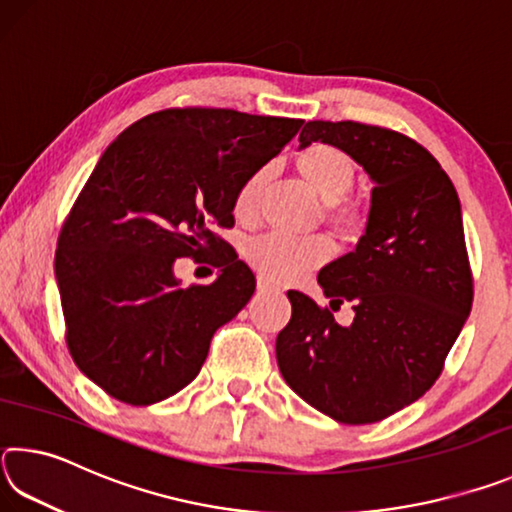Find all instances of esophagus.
<instances>
[{"instance_id":"34e87169","label":"esophagus","mask_w":512,"mask_h":512,"mask_svg":"<svg viewBox=\"0 0 512 512\" xmlns=\"http://www.w3.org/2000/svg\"><path fill=\"white\" fill-rule=\"evenodd\" d=\"M271 289H273V284H271V282H266L264 277H259V280H257V291H262V293H264V291H271Z\"/></svg>"}]
</instances>
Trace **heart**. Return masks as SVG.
Segmentation results:
<instances>
[{"mask_svg":"<svg viewBox=\"0 0 512 512\" xmlns=\"http://www.w3.org/2000/svg\"><path fill=\"white\" fill-rule=\"evenodd\" d=\"M296 171L302 183L325 201V223L332 235L341 241H357L363 232V216L352 203L343 201V194L357 178V167L345 151L332 144H309L296 155ZM264 187V171H257L235 196L237 221L255 223L259 216V196ZM332 248L323 237L289 239L282 235H259L244 244L246 262L259 277L273 284L298 282L311 271L323 266Z\"/></svg>","mask_w":512,"mask_h":512,"instance_id":"obj_1","label":"heart"}]
</instances>
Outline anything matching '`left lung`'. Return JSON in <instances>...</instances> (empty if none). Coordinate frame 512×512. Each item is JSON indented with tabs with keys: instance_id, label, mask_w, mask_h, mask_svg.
Wrapping results in <instances>:
<instances>
[{
	"instance_id": "8db88e82",
	"label": "left lung",
	"mask_w": 512,
	"mask_h": 512,
	"mask_svg": "<svg viewBox=\"0 0 512 512\" xmlns=\"http://www.w3.org/2000/svg\"><path fill=\"white\" fill-rule=\"evenodd\" d=\"M332 144L372 183L366 235L318 273L329 307L289 291L277 366L320 413L343 424L388 418L429 391L472 309L461 201L438 160L411 137L359 121H307L300 149Z\"/></svg>"
}]
</instances>
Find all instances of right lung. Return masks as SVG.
Masks as SVG:
<instances>
[{
	"instance_id": "right-lung-1",
	"label": "right lung",
	"mask_w": 512,
	"mask_h": 512,
	"mask_svg": "<svg viewBox=\"0 0 512 512\" xmlns=\"http://www.w3.org/2000/svg\"><path fill=\"white\" fill-rule=\"evenodd\" d=\"M302 124L169 108L103 151L58 235L56 282L69 354L110 397L149 406L201 372L216 329L255 293L253 271L212 228L235 225L239 187ZM210 249L222 253L220 277L180 290L175 259Z\"/></svg>"
}]
</instances>
